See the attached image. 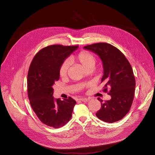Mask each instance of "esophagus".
Masks as SVG:
<instances>
[{
    "instance_id": "esophagus-1",
    "label": "esophagus",
    "mask_w": 155,
    "mask_h": 155,
    "mask_svg": "<svg viewBox=\"0 0 155 155\" xmlns=\"http://www.w3.org/2000/svg\"><path fill=\"white\" fill-rule=\"evenodd\" d=\"M80 100L82 102H88L89 101V99L87 98H82V99H80Z\"/></svg>"
}]
</instances>
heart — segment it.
<instances>
[{
  "label": "heart",
  "instance_id": "b5f03b06",
  "mask_svg": "<svg viewBox=\"0 0 155 155\" xmlns=\"http://www.w3.org/2000/svg\"><path fill=\"white\" fill-rule=\"evenodd\" d=\"M74 60L80 63L83 68L86 71L87 70H92L96 63V58L95 56L86 50H83L79 52L75 56L70 58V60ZM70 65L69 60H67L64 61L61 64L60 68V75L64 77L67 75Z\"/></svg>",
  "mask_w": 155,
  "mask_h": 155
}]
</instances>
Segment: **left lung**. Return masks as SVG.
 Returning <instances> with one entry per match:
<instances>
[{"instance_id": "1", "label": "left lung", "mask_w": 155, "mask_h": 155, "mask_svg": "<svg viewBox=\"0 0 155 155\" xmlns=\"http://www.w3.org/2000/svg\"><path fill=\"white\" fill-rule=\"evenodd\" d=\"M84 48L99 56L104 68L103 91L111 96L109 101L97 99L101 107L95 115L106 123L119 121L129 112L134 99L136 81L131 65L119 49L110 44L98 43Z\"/></svg>"}]
</instances>
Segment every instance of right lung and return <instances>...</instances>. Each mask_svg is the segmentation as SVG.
<instances>
[{"mask_svg":"<svg viewBox=\"0 0 155 155\" xmlns=\"http://www.w3.org/2000/svg\"><path fill=\"white\" fill-rule=\"evenodd\" d=\"M78 46L50 45L39 51L29 66L28 95L31 106L41 122L60 128L71 117L76 101L71 97L61 101L53 97V85L60 79V68Z\"/></svg>","mask_w":155,"mask_h":155,"instance_id":"obj_1","label":"right lung"}]
</instances>
